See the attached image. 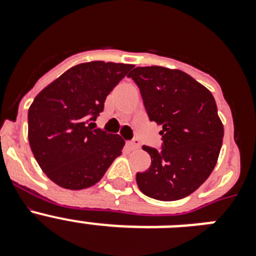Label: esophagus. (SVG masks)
<instances>
[{"mask_svg":"<svg viewBox=\"0 0 256 256\" xmlns=\"http://www.w3.org/2000/svg\"><path fill=\"white\" fill-rule=\"evenodd\" d=\"M128 148H130V150H138V148H140V144L137 141L128 142Z\"/></svg>","mask_w":256,"mask_h":256,"instance_id":"34e87169","label":"esophagus"}]
</instances>
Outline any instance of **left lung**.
<instances>
[{"instance_id": "obj_1", "label": "left lung", "mask_w": 256, "mask_h": 256, "mask_svg": "<svg viewBox=\"0 0 256 256\" xmlns=\"http://www.w3.org/2000/svg\"><path fill=\"white\" fill-rule=\"evenodd\" d=\"M128 76L140 87L150 120L162 126V151L142 146L151 166L136 176L138 188L162 201L191 195L212 174L224 134L212 92L178 69L137 66Z\"/></svg>"}]
</instances>
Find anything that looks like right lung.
Returning <instances> with one entry per match:
<instances>
[{"label":"right lung","mask_w":256,"mask_h":256,"mask_svg":"<svg viewBox=\"0 0 256 256\" xmlns=\"http://www.w3.org/2000/svg\"><path fill=\"white\" fill-rule=\"evenodd\" d=\"M133 65L91 61L68 69L36 96L28 112L32 152L47 177L66 190H84L104 177L124 140L94 130L104 102Z\"/></svg>","instance_id":"right-lung-1"}]
</instances>
